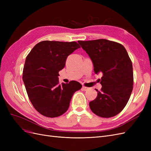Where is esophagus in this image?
Returning <instances> with one entry per match:
<instances>
[{
	"instance_id": "1",
	"label": "esophagus",
	"mask_w": 151,
	"mask_h": 151,
	"mask_svg": "<svg viewBox=\"0 0 151 151\" xmlns=\"http://www.w3.org/2000/svg\"><path fill=\"white\" fill-rule=\"evenodd\" d=\"M83 89L84 91H88L89 89V88H88V87H86V86H83Z\"/></svg>"
}]
</instances>
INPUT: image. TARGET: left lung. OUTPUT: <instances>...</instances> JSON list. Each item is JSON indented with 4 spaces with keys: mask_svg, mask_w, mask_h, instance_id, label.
<instances>
[{
    "mask_svg": "<svg viewBox=\"0 0 151 151\" xmlns=\"http://www.w3.org/2000/svg\"><path fill=\"white\" fill-rule=\"evenodd\" d=\"M89 55L96 74L101 73V91L89 102L94 114L103 118L118 115L125 108L133 90V67L126 49L117 42L105 39L78 41Z\"/></svg>",
    "mask_w": 151,
    "mask_h": 151,
    "instance_id": "obj_1",
    "label": "left lung"
}]
</instances>
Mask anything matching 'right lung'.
Here are the masks:
<instances>
[{
  "instance_id": "1",
  "label": "right lung",
  "mask_w": 151,
  "mask_h": 151,
  "mask_svg": "<svg viewBox=\"0 0 151 151\" xmlns=\"http://www.w3.org/2000/svg\"><path fill=\"white\" fill-rule=\"evenodd\" d=\"M80 47L76 42L42 41L26 57L22 79L31 103L42 115L54 118L63 115L73 94L81 89L82 85L75 81L60 84L58 77L67 57Z\"/></svg>"
}]
</instances>
